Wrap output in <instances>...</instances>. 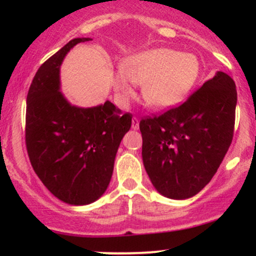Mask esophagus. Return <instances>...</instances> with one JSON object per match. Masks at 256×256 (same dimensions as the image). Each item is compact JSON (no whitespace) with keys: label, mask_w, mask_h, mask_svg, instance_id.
Returning a JSON list of instances; mask_svg holds the SVG:
<instances>
[{"label":"esophagus","mask_w":256,"mask_h":256,"mask_svg":"<svg viewBox=\"0 0 256 256\" xmlns=\"http://www.w3.org/2000/svg\"><path fill=\"white\" fill-rule=\"evenodd\" d=\"M131 128H134V130H138V128H140V120H138L136 116H134V118H132Z\"/></svg>","instance_id":"1"}]
</instances>
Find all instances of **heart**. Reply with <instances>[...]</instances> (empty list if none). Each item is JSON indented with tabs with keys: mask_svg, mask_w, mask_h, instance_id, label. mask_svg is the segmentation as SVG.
Returning <instances> with one entry per match:
<instances>
[{
	"mask_svg": "<svg viewBox=\"0 0 256 256\" xmlns=\"http://www.w3.org/2000/svg\"><path fill=\"white\" fill-rule=\"evenodd\" d=\"M198 58L168 48H156L131 55L113 77V88L122 101L134 98L131 83L142 85L149 107L164 110L178 104L198 77Z\"/></svg>",
	"mask_w": 256,
	"mask_h": 256,
	"instance_id": "obj_1",
	"label": "heart"
}]
</instances>
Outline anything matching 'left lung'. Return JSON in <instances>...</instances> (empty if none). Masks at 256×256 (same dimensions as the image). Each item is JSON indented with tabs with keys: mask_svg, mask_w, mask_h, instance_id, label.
I'll list each match as a JSON object with an SVG mask.
<instances>
[{
	"mask_svg": "<svg viewBox=\"0 0 256 256\" xmlns=\"http://www.w3.org/2000/svg\"><path fill=\"white\" fill-rule=\"evenodd\" d=\"M237 91L216 72L178 107L140 120L143 165L161 195L192 198L218 171L234 137Z\"/></svg>",
	"mask_w": 256,
	"mask_h": 256,
	"instance_id": "left-lung-1",
	"label": "left lung"
}]
</instances>
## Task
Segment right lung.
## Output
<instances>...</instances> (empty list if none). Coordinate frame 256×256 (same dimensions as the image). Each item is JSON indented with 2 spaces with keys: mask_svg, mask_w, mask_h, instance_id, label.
<instances>
[{
  "mask_svg": "<svg viewBox=\"0 0 256 256\" xmlns=\"http://www.w3.org/2000/svg\"><path fill=\"white\" fill-rule=\"evenodd\" d=\"M74 38L38 68L26 98L25 142L38 178L55 198L84 206L101 198L132 116L112 102L91 108L72 106L60 91V67L78 43Z\"/></svg>",
  "mask_w": 256,
  "mask_h": 256,
  "instance_id": "obj_1",
  "label": "right lung"
}]
</instances>
